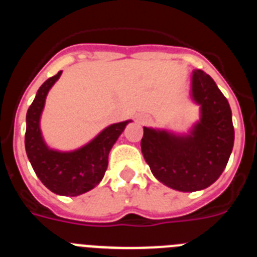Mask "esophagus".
Returning <instances> with one entry per match:
<instances>
[{
  "label": "esophagus",
  "instance_id": "34e87169",
  "mask_svg": "<svg viewBox=\"0 0 257 257\" xmlns=\"http://www.w3.org/2000/svg\"><path fill=\"white\" fill-rule=\"evenodd\" d=\"M138 120H139L140 123H147L148 122V117H146V115H140L139 118H138Z\"/></svg>",
  "mask_w": 257,
  "mask_h": 257
}]
</instances>
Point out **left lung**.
Wrapping results in <instances>:
<instances>
[{
  "mask_svg": "<svg viewBox=\"0 0 257 257\" xmlns=\"http://www.w3.org/2000/svg\"><path fill=\"white\" fill-rule=\"evenodd\" d=\"M190 100L199 119L187 133L143 127L142 153L155 178L182 192L200 191L220 178L234 146L229 101L201 70L191 74Z\"/></svg>",
  "mask_w": 257,
  "mask_h": 257,
  "instance_id": "1",
  "label": "left lung"
}]
</instances>
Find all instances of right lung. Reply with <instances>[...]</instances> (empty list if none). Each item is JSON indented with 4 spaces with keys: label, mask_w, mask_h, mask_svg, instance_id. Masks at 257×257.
Segmentation results:
<instances>
[{
    "label": "right lung",
    "mask_w": 257,
    "mask_h": 257,
    "mask_svg": "<svg viewBox=\"0 0 257 257\" xmlns=\"http://www.w3.org/2000/svg\"><path fill=\"white\" fill-rule=\"evenodd\" d=\"M62 71L52 76L37 89L26 115L24 146L31 165L43 185L61 196H79L101 182L107 168L109 152L131 119L109 124L84 146L61 151L48 146L41 131V114L47 96Z\"/></svg>",
    "instance_id": "obj_1"
}]
</instances>
